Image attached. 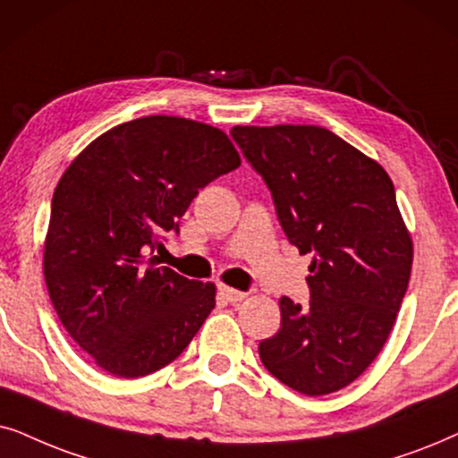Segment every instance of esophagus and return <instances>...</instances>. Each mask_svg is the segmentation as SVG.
Here are the masks:
<instances>
[{
    "label": "esophagus",
    "instance_id": "1",
    "mask_svg": "<svg viewBox=\"0 0 458 458\" xmlns=\"http://www.w3.org/2000/svg\"><path fill=\"white\" fill-rule=\"evenodd\" d=\"M219 295H222L225 301H230V303H239V301L245 300L247 293H245V291H236V289H233V286L219 284Z\"/></svg>",
    "mask_w": 458,
    "mask_h": 458
}]
</instances>
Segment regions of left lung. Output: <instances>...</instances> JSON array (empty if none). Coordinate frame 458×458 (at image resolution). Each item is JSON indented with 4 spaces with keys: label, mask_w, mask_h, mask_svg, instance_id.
Segmentation results:
<instances>
[{
    "label": "left lung",
    "mask_w": 458,
    "mask_h": 458,
    "mask_svg": "<svg viewBox=\"0 0 458 458\" xmlns=\"http://www.w3.org/2000/svg\"><path fill=\"white\" fill-rule=\"evenodd\" d=\"M270 188L280 225L310 264V308L280 300L264 367L295 392L325 395L379 356L404 300L412 239L386 169L318 125L233 127Z\"/></svg>",
    "instance_id": "obj_1"
}]
</instances>
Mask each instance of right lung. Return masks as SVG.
I'll use <instances>...</instances> for the list:
<instances>
[{
    "instance_id": "right-lung-1",
    "label": "right lung",
    "mask_w": 458,
    "mask_h": 458,
    "mask_svg": "<svg viewBox=\"0 0 458 458\" xmlns=\"http://www.w3.org/2000/svg\"><path fill=\"white\" fill-rule=\"evenodd\" d=\"M239 165L217 127L150 114L98 136L66 167L44 276L63 327L102 370L123 379L155 373L216 308V284L158 266L152 251L178 233L200 188Z\"/></svg>"
}]
</instances>
